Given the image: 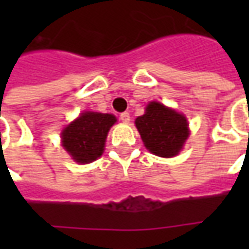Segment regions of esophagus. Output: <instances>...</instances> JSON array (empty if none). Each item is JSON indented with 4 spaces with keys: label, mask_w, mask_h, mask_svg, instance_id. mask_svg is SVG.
Segmentation results:
<instances>
[{
    "label": "esophagus",
    "mask_w": 249,
    "mask_h": 249,
    "mask_svg": "<svg viewBox=\"0 0 249 249\" xmlns=\"http://www.w3.org/2000/svg\"><path fill=\"white\" fill-rule=\"evenodd\" d=\"M120 120L121 121H124V123H128L130 120V116L128 112H123V113H120Z\"/></svg>",
    "instance_id": "34e87169"
}]
</instances>
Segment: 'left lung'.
<instances>
[{
  "label": "left lung",
  "instance_id": "obj_1",
  "mask_svg": "<svg viewBox=\"0 0 249 249\" xmlns=\"http://www.w3.org/2000/svg\"><path fill=\"white\" fill-rule=\"evenodd\" d=\"M135 123L146 149L160 157L176 156L189 135L183 114L159 103L149 104Z\"/></svg>",
  "mask_w": 249,
  "mask_h": 249
}]
</instances>
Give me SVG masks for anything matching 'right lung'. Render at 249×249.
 Segmentation results:
<instances>
[{"instance_id":"right-lung-1","label":"right lung","mask_w":249,"mask_h":249,"mask_svg":"<svg viewBox=\"0 0 249 249\" xmlns=\"http://www.w3.org/2000/svg\"><path fill=\"white\" fill-rule=\"evenodd\" d=\"M114 123L113 114L85 112L64 129L62 145L74 161H94L103 155L105 139Z\"/></svg>"}]
</instances>
